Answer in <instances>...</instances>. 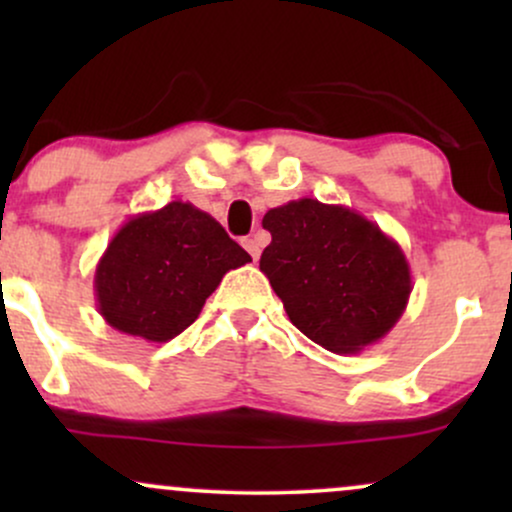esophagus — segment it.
<instances>
[{
  "label": "esophagus",
  "mask_w": 512,
  "mask_h": 512,
  "mask_svg": "<svg viewBox=\"0 0 512 512\" xmlns=\"http://www.w3.org/2000/svg\"><path fill=\"white\" fill-rule=\"evenodd\" d=\"M243 248L250 252L252 260H260V252H262V243H260V238H257V236L245 238V240H243Z\"/></svg>",
  "instance_id": "obj_1"
}]
</instances>
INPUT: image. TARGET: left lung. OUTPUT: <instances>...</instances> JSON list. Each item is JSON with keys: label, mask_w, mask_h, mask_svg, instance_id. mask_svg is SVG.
<instances>
[{"label": "left lung", "mask_w": 512, "mask_h": 512, "mask_svg": "<svg viewBox=\"0 0 512 512\" xmlns=\"http://www.w3.org/2000/svg\"><path fill=\"white\" fill-rule=\"evenodd\" d=\"M262 226L272 243L260 269L305 337L332 354H358L397 325L411 272L397 240L378 223L303 197L269 209Z\"/></svg>", "instance_id": "obj_1"}]
</instances>
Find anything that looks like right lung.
<instances>
[{"label": "right lung", "instance_id": "obj_1", "mask_svg": "<svg viewBox=\"0 0 512 512\" xmlns=\"http://www.w3.org/2000/svg\"><path fill=\"white\" fill-rule=\"evenodd\" d=\"M248 262L219 221L178 199L115 233L96 264L98 310L117 332L170 342L197 320L223 274Z\"/></svg>", "mask_w": 512, "mask_h": 512}]
</instances>
